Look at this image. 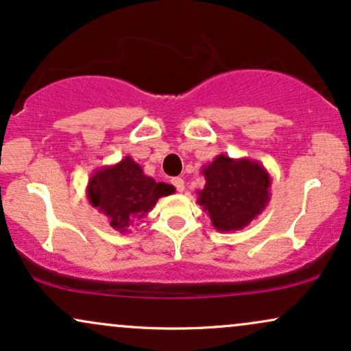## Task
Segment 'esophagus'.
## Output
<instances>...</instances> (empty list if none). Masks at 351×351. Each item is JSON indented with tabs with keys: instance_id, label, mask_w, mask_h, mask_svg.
<instances>
[{
	"instance_id": "obj_1",
	"label": "esophagus",
	"mask_w": 351,
	"mask_h": 351,
	"mask_svg": "<svg viewBox=\"0 0 351 351\" xmlns=\"http://www.w3.org/2000/svg\"><path fill=\"white\" fill-rule=\"evenodd\" d=\"M171 183H173V186L178 189L180 193L184 191V181H183V178H173Z\"/></svg>"
}]
</instances>
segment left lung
Segmentation results:
<instances>
[{"mask_svg":"<svg viewBox=\"0 0 351 351\" xmlns=\"http://www.w3.org/2000/svg\"><path fill=\"white\" fill-rule=\"evenodd\" d=\"M201 173L206 184L198 191V204L216 231H241L271 201V175L256 160L217 155Z\"/></svg>","mask_w":351,"mask_h":351,"instance_id":"obj_1","label":"left lung"}]
</instances>
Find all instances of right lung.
I'll list each match as a JSON object with an SVG mask.
<instances>
[{
	"label": "right lung",
	"instance_id": "1",
	"mask_svg": "<svg viewBox=\"0 0 351 351\" xmlns=\"http://www.w3.org/2000/svg\"><path fill=\"white\" fill-rule=\"evenodd\" d=\"M173 193V184L156 183L128 155L119 163L97 168L87 184L88 203L119 232L130 231L135 221L150 213L156 201Z\"/></svg>",
	"mask_w": 351,
	"mask_h": 351
}]
</instances>
